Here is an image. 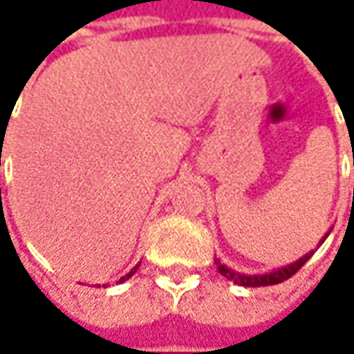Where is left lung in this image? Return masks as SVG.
I'll return each mask as SVG.
<instances>
[{
	"instance_id": "left-lung-1",
	"label": "left lung",
	"mask_w": 354,
	"mask_h": 354,
	"mask_svg": "<svg viewBox=\"0 0 354 354\" xmlns=\"http://www.w3.org/2000/svg\"><path fill=\"white\" fill-rule=\"evenodd\" d=\"M327 236H329V232L325 234V238ZM325 238H323V240H325ZM323 240H321V242H323ZM311 256H313V252L306 254L304 258H299V260H297V262H293L292 266H286V268H281V270H276V272H272V274H264V276H244V274H236V272L228 270V268L221 264V262H216V270H218L226 279L234 281V283H238V286H246V288H262V286H276V283H281V281L290 279L293 274H297V272L301 270V266L306 264Z\"/></svg>"
}]
</instances>
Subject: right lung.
Returning a JSON list of instances; mask_svg holds the SVG:
<instances>
[{
	"mask_svg": "<svg viewBox=\"0 0 354 354\" xmlns=\"http://www.w3.org/2000/svg\"><path fill=\"white\" fill-rule=\"evenodd\" d=\"M138 268H140V264L136 266V268H133V270H131V272H129V274H126V276H124V278H120V281H126V279L131 278V276H133V274H136V272H138Z\"/></svg>",
	"mask_w": 354,
	"mask_h": 354,
	"instance_id": "add662e5",
	"label": "right lung"
}]
</instances>
